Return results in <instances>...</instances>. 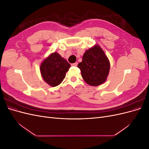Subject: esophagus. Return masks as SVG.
Instances as JSON below:
<instances>
[{
    "label": "esophagus",
    "mask_w": 149,
    "mask_h": 149,
    "mask_svg": "<svg viewBox=\"0 0 149 149\" xmlns=\"http://www.w3.org/2000/svg\"><path fill=\"white\" fill-rule=\"evenodd\" d=\"M77 65H78V63L77 62L71 64V66H77Z\"/></svg>",
    "instance_id": "1"
}]
</instances>
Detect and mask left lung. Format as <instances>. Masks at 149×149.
<instances>
[{
	"mask_svg": "<svg viewBox=\"0 0 149 149\" xmlns=\"http://www.w3.org/2000/svg\"><path fill=\"white\" fill-rule=\"evenodd\" d=\"M78 67L86 83L97 86L106 81L110 70V62L102 48L96 44L85 52Z\"/></svg>",
	"mask_w": 149,
	"mask_h": 149,
	"instance_id": "left-lung-1",
	"label": "left lung"
}]
</instances>
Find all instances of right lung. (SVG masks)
I'll return each mask as SVG.
<instances>
[{"instance_id":"add662e5","label":"right lung","mask_w":149,"mask_h":149,"mask_svg":"<svg viewBox=\"0 0 149 149\" xmlns=\"http://www.w3.org/2000/svg\"><path fill=\"white\" fill-rule=\"evenodd\" d=\"M71 65L59 53H51L40 65V73L43 80L52 87L57 86L64 79Z\"/></svg>"}]
</instances>
